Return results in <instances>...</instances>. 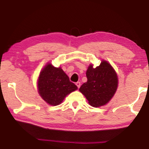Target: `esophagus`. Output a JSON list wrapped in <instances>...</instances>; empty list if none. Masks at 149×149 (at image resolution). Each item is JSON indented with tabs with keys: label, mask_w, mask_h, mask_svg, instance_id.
Returning a JSON list of instances; mask_svg holds the SVG:
<instances>
[{
	"label": "esophagus",
	"mask_w": 149,
	"mask_h": 149,
	"mask_svg": "<svg viewBox=\"0 0 149 149\" xmlns=\"http://www.w3.org/2000/svg\"><path fill=\"white\" fill-rule=\"evenodd\" d=\"M75 85H77V88H78V89H79V88L80 87V85H81V84H80V82H79V81H78V82H77V83H76V84H75Z\"/></svg>",
	"instance_id": "esophagus-1"
}]
</instances>
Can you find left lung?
Returning a JSON list of instances; mask_svg holds the SVG:
<instances>
[{
  "label": "left lung",
  "mask_w": 149,
  "mask_h": 149,
  "mask_svg": "<svg viewBox=\"0 0 149 149\" xmlns=\"http://www.w3.org/2000/svg\"><path fill=\"white\" fill-rule=\"evenodd\" d=\"M87 81L79 88V91L94 107L104 106L110 101L118 88L116 72L112 65L102 60L100 65L93 68L90 64L86 72Z\"/></svg>",
  "instance_id": "left-lung-1"
}]
</instances>
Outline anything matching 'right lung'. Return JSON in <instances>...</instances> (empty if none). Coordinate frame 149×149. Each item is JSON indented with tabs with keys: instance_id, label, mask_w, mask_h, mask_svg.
I'll return each instance as SVG.
<instances>
[{
	"instance_id": "1",
	"label": "right lung",
	"mask_w": 149,
	"mask_h": 149,
	"mask_svg": "<svg viewBox=\"0 0 149 149\" xmlns=\"http://www.w3.org/2000/svg\"><path fill=\"white\" fill-rule=\"evenodd\" d=\"M37 87L42 99L52 106L60 104L66 95L77 89L61 68L51 64H47L40 72Z\"/></svg>"
}]
</instances>
